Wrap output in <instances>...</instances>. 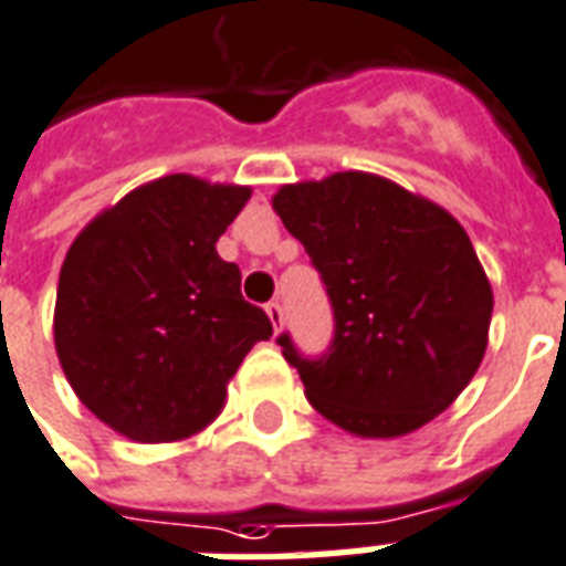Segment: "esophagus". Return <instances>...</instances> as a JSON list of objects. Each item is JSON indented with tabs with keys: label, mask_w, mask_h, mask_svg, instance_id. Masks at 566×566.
<instances>
[{
	"label": "esophagus",
	"mask_w": 566,
	"mask_h": 566,
	"mask_svg": "<svg viewBox=\"0 0 566 566\" xmlns=\"http://www.w3.org/2000/svg\"><path fill=\"white\" fill-rule=\"evenodd\" d=\"M266 314H270V319H273V328L279 332L284 323V308H282V302L273 300V302H266Z\"/></svg>",
	"instance_id": "esophagus-1"
}]
</instances>
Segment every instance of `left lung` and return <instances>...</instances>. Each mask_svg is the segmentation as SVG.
<instances>
[{
    "instance_id": "1",
    "label": "left lung",
    "mask_w": 566,
    "mask_h": 566,
    "mask_svg": "<svg viewBox=\"0 0 566 566\" xmlns=\"http://www.w3.org/2000/svg\"><path fill=\"white\" fill-rule=\"evenodd\" d=\"M323 279L335 332L323 355L275 337L308 402L361 438H396L470 385L493 293L467 231L443 208L370 172H335L273 196Z\"/></svg>"
}]
</instances>
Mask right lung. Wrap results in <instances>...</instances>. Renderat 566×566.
Returning <instances> with one entry per match:
<instances>
[{
	"label": "right lung",
	"mask_w": 566,
	"mask_h": 566,
	"mask_svg": "<svg viewBox=\"0 0 566 566\" xmlns=\"http://www.w3.org/2000/svg\"><path fill=\"white\" fill-rule=\"evenodd\" d=\"M249 188L164 176L75 238L57 279L55 349L102 422L140 443L205 429L273 323L240 293L217 240Z\"/></svg>",
	"instance_id": "add662e5"
}]
</instances>
